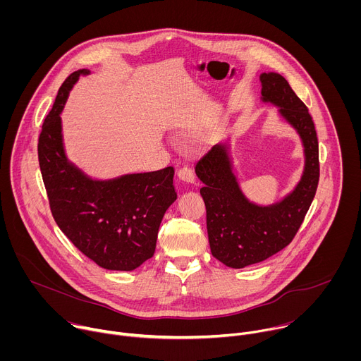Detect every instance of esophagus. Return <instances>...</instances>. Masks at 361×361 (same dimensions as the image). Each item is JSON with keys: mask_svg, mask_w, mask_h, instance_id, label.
Segmentation results:
<instances>
[{"mask_svg": "<svg viewBox=\"0 0 361 361\" xmlns=\"http://www.w3.org/2000/svg\"><path fill=\"white\" fill-rule=\"evenodd\" d=\"M177 176H178L180 180H183V181H185V183H194V180H195L194 171H192V169H190L188 166H184V167L178 169Z\"/></svg>", "mask_w": 361, "mask_h": 361, "instance_id": "obj_1", "label": "esophagus"}]
</instances>
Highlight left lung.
Segmentation results:
<instances>
[{
  "label": "left lung",
  "mask_w": 361,
  "mask_h": 361,
  "mask_svg": "<svg viewBox=\"0 0 361 361\" xmlns=\"http://www.w3.org/2000/svg\"><path fill=\"white\" fill-rule=\"evenodd\" d=\"M260 80L263 101L280 107V114L300 134L305 166L291 194L262 207L241 192L226 145H214L197 161L195 174L204 183L200 194L207 212L212 254L231 269L264 262L293 241L313 202L320 178L319 140L308 109L283 75L263 73Z\"/></svg>",
  "instance_id": "1"
}]
</instances>
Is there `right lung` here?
Returning a JSON list of instances; mask_svg holds the SVG:
<instances>
[{"instance_id": "1", "label": "right lung", "mask_w": 361, "mask_h": 361, "mask_svg": "<svg viewBox=\"0 0 361 361\" xmlns=\"http://www.w3.org/2000/svg\"><path fill=\"white\" fill-rule=\"evenodd\" d=\"M70 74L38 137V161L51 213L68 240L107 270L131 271L154 255L166 210L176 201L174 169L95 181L71 166L64 154L60 113L78 80Z\"/></svg>"}]
</instances>
